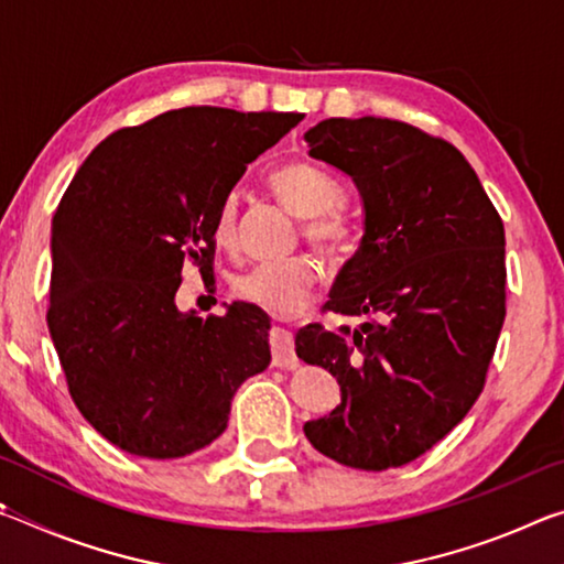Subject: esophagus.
Segmentation results:
<instances>
[{
    "mask_svg": "<svg viewBox=\"0 0 564 564\" xmlns=\"http://www.w3.org/2000/svg\"><path fill=\"white\" fill-rule=\"evenodd\" d=\"M271 352H273V366L279 368H295L299 366V358H295L293 350V333L281 326H273L269 333Z\"/></svg>",
    "mask_w": 564,
    "mask_h": 564,
    "instance_id": "esophagus-1",
    "label": "esophagus"
}]
</instances>
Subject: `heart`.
Returning <instances> with one entry per match:
<instances>
[{"mask_svg":"<svg viewBox=\"0 0 564 564\" xmlns=\"http://www.w3.org/2000/svg\"><path fill=\"white\" fill-rule=\"evenodd\" d=\"M275 198L293 216L303 218V236L330 263H343L356 251V221L340 206V188L326 171L311 161H285L269 176ZM238 202L226 196L214 216V241L218 248L236 243ZM318 283V265L305 256L285 261L251 263L231 275L236 299L256 305L271 316H289L308 299Z\"/></svg>","mask_w":564,"mask_h":564,"instance_id":"heart-1","label":"heart"}]
</instances>
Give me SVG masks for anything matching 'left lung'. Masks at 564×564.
Returning a JSON list of instances; mask_svg holds the SVG:
<instances>
[{
	"label": "left lung",
	"instance_id": "1",
	"mask_svg": "<svg viewBox=\"0 0 564 564\" xmlns=\"http://www.w3.org/2000/svg\"><path fill=\"white\" fill-rule=\"evenodd\" d=\"M313 159L352 178L366 234L321 323L295 352L326 368L340 405L308 420L318 453L358 470L400 467L443 441L482 393L505 321V228L465 156L405 121L326 119Z\"/></svg>",
	"mask_w": 564,
	"mask_h": 564
}]
</instances>
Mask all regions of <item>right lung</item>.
I'll list each match as a JSON object with an SVG mask.
<instances>
[{
	"label": "right lung",
	"mask_w": 564,
	"mask_h": 564,
	"mask_svg": "<svg viewBox=\"0 0 564 564\" xmlns=\"http://www.w3.org/2000/svg\"><path fill=\"white\" fill-rule=\"evenodd\" d=\"M303 113L186 107L91 151L52 221L46 323L79 413L121 451L171 460L226 431L238 386L269 368L271 321L176 308L186 263L214 275V216Z\"/></svg>",
	"instance_id": "add662e5"
}]
</instances>
